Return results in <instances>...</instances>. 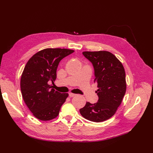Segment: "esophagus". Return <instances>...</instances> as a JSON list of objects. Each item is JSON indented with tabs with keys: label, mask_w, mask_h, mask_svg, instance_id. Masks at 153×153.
Listing matches in <instances>:
<instances>
[{
	"label": "esophagus",
	"mask_w": 153,
	"mask_h": 153,
	"mask_svg": "<svg viewBox=\"0 0 153 153\" xmlns=\"http://www.w3.org/2000/svg\"><path fill=\"white\" fill-rule=\"evenodd\" d=\"M76 94H75L69 93V97H74V96H76Z\"/></svg>",
	"instance_id": "34e87169"
}]
</instances>
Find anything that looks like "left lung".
<instances>
[{"label": "left lung", "instance_id": "1", "mask_svg": "<svg viewBox=\"0 0 153 153\" xmlns=\"http://www.w3.org/2000/svg\"><path fill=\"white\" fill-rule=\"evenodd\" d=\"M82 54L93 65L99 99L93 104L87 102L79 110L80 114L90 121L103 122L115 114L125 94V69L116 56L108 51H84Z\"/></svg>", "mask_w": 153, "mask_h": 153}]
</instances>
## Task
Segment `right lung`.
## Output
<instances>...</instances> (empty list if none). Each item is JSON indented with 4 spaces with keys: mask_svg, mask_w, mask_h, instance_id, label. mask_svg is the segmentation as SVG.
I'll use <instances>...</instances> for the list:
<instances>
[{
    "mask_svg": "<svg viewBox=\"0 0 153 153\" xmlns=\"http://www.w3.org/2000/svg\"><path fill=\"white\" fill-rule=\"evenodd\" d=\"M74 51L46 48L36 53L27 62L22 74L20 89L24 102L38 119L48 121L59 115L68 94L55 91L49 82L55 81L61 60Z\"/></svg>",
    "mask_w": 153,
    "mask_h": 153,
    "instance_id": "obj_1",
    "label": "right lung"
}]
</instances>
